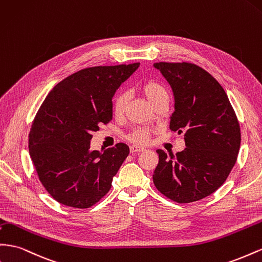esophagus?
Listing matches in <instances>:
<instances>
[{"label": "esophagus", "instance_id": "esophagus-1", "mask_svg": "<svg viewBox=\"0 0 262 262\" xmlns=\"http://www.w3.org/2000/svg\"><path fill=\"white\" fill-rule=\"evenodd\" d=\"M145 148L142 146H139V145H131L130 146V152L132 154H137V153H141V152H144Z\"/></svg>", "mask_w": 262, "mask_h": 262}]
</instances>
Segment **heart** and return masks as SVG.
I'll list each match as a JSON object with an SVG mask.
<instances>
[{
	"label": "heart",
	"instance_id": "1",
	"mask_svg": "<svg viewBox=\"0 0 262 262\" xmlns=\"http://www.w3.org/2000/svg\"><path fill=\"white\" fill-rule=\"evenodd\" d=\"M141 91H142L143 96L147 99V101L152 103L153 105L157 104L162 99H164L167 96L166 89L160 84L159 82L155 81H148L145 82L142 87H141ZM129 95L125 91H119V93L115 96L114 101H112V112L116 117H120L124 114V110L128 103ZM151 131L148 129H137L134 130L130 136L129 140L131 142L136 144H144L146 143L148 139H150Z\"/></svg>",
	"mask_w": 262,
	"mask_h": 262
}]
</instances>
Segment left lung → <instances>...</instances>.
Here are the masks:
<instances>
[{"label": "left lung", "mask_w": 262, "mask_h": 262, "mask_svg": "<svg viewBox=\"0 0 262 262\" xmlns=\"http://www.w3.org/2000/svg\"><path fill=\"white\" fill-rule=\"evenodd\" d=\"M169 83L174 112L169 129L184 133L186 147L175 155L157 150L153 183L167 199L192 203L213 194L234 167L240 128L224 88L213 76L190 62H155Z\"/></svg>", "instance_id": "obj_1"}]
</instances>
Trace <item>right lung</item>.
<instances>
[{
	"label": "right lung",
	"mask_w": 262,
	"mask_h": 262,
	"mask_svg": "<svg viewBox=\"0 0 262 262\" xmlns=\"http://www.w3.org/2000/svg\"><path fill=\"white\" fill-rule=\"evenodd\" d=\"M139 66L81 69L56 84L41 103L28 150L39 181L58 203L88 208L109 192L129 146L91 151L90 141L99 125L112 120V98Z\"/></svg>",
	"instance_id": "1"
}]
</instances>
